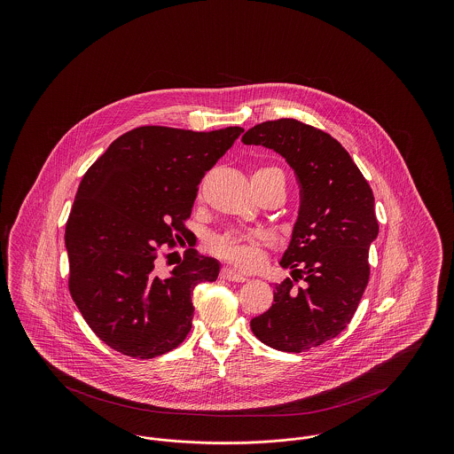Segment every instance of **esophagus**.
<instances>
[{"label": "esophagus", "mask_w": 454, "mask_h": 454, "mask_svg": "<svg viewBox=\"0 0 454 454\" xmlns=\"http://www.w3.org/2000/svg\"><path fill=\"white\" fill-rule=\"evenodd\" d=\"M221 278H223V279H226V281L231 282L248 281V278H247V276L239 274V272H237V270H233V269H228V267H224V269L221 270Z\"/></svg>", "instance_id": "1"}]
</instances>
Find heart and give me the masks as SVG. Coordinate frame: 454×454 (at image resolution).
I'll use <instances>...</instances> for the list:
<instances>
[{
	"label": "heart",
	"mask_w": 454,
	"mask_h": 454,
	"mask_svg": "<svg viewBox=\"0 0 454 454\" xmlns=\"http://www.w3.org/2000/svg\"><path fill=\"white\" fill-rule=\"evenodd\" d=\"M254 175L260 176H272L278 175L284 178V173L276 167L259 168ZM267 243V237L263 233H241V231H230L211 239V250L217 257L228 260L241 269L257 267L262 262V247Z\"/></svg>",
	"instance_id": "heart-1"
}]
</instances>
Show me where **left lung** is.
<instances>
[{"label": "left lung", "instance_id": "8db88e82", "mask_svg": "<svg viewBox=\"0 0 454 454\" xmlns=\"http://www.w3.org/2000/svg\"><path fill=\"white\" fill-rule=\"evenodd\" d=\"M243 145L279 153L296 173L301 204L272 306L250 326L260 342L304 352L337 337L352 320L369 281V245L378 237L374 195L346 148L294 119L247 130ZM303 279L296 288L294 282Z\"/></svg>", "mask_w": 454, "mask_h": 454}]
</instances>
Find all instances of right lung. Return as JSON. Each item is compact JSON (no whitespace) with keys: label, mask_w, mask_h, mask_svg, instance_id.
Wrapping results in <instances>:
<instances>
[{"label":"right lung","mask_w":454,"mask_h":454,"mask_svg":"<svg viewBox=\"0 0 454 454\" xmlns=\"http://www.w3.org/2000/svg\"><path fill=\"white\" fill-rule=\"evenodd\" d=\"M241 132L136 128L85 173L66 223L69 293L114 350L152 359L191 332L194 287L216 281L219 262L191 248L161 276L158 250L189 231L197 185Z\"/></svg>","instance_id":"obj_1"}]
</instances>
